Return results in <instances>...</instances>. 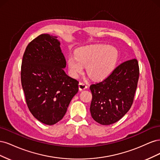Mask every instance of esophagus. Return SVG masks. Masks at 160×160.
I'll return each instance as SVG.
<instances>
[{"instance_id":"obj_1","label":"esophagus","mask_w":160,"mask_h":160,"mask_svg":"<svg viewBox=\"0 0 160 160\" xmlns=\"http://www.w3.org/2000/svg\"><path fill=\"white\" fill-rule=\"evenodd\" d=\"M87 88H88V85H87V84H85L84 83H79V89L80 91L85 90Z\"/></svg>"}]
</instances>
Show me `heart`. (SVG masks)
<instances>
[{
	"label": "heart",
	"instance_id": "obj_1",
	"mask_svg": "<svg viewBox=\"0 0 160 160\" xmlns=\"http://www.w3.org/2000/svg\"><path fill=\"white\" fill-rule=\"evenodd\" d=\"M118 59V51L111 45H95L85 46L76 51L75 55L67 59L71 75L77 77L88 65L87 71L94 79L101 80L108 77L114 70Z\"/></svg>",
	"mask_w": 160,
	"mask_h": 160
}]
</instances>
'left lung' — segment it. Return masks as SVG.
I'll return each instance as SVG.
<instances>
[{
  "label": "left lung",
  "instance_id": "obj_1",
  "mask_svg": "<svg viewBox=\"0 0 160 160\" xmlns=\"http://www.w3.org/2000/svg\"><path fill=\"white\" fill-rule=\"evenodd\" d=\"M139 74L138 62L134 59L123 62L105 79L90 86V112L95 122L111 125L127 113L133 103Z\"/></svg>",
  "mask_w": 160,
  "mask_h": 160
}]
</instances>
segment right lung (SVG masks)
<instances>
[{
  "mask_svg": "<svg viewBox=\"0 0 160 160\" xmlns=\"http://www.w3.org/2000/svg\"><path fill=\"white\" fill-rule=\"evenodd\" d=\"M55 36L42 34L26 48L21 83L28 109L37 120L54 125L65 115L79 82L66 74L65 57Z\"/></svg>",
  "mask_w": 160,
  "mask_h": 160,
  "instance_id": "right-lung-1",
  "label": "right lung"
}]
</instances>
